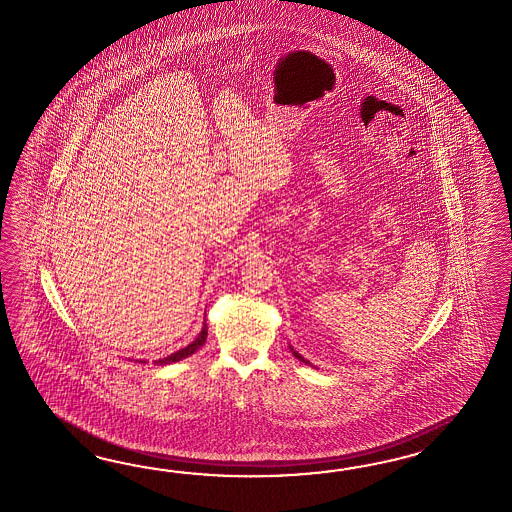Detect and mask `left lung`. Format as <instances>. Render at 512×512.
<instances>
[{"label": "left lung", "instance_id": "1", "mask_svg": "<svg viewBox=\"0 0 512 512\" xmlns=\"http://www.w3.org/2000/svg\"><path fill=\"white\" fill-rule=\"evenodd\" d=\"M291 351H293V349H291ZM293 354H295V356H297V358H299V360H301V362H306V360H304V358H302L301 354L295 353V351H293Z\"/></svg>", "mask_w": 512, "mask_h": 512}]
</instances>
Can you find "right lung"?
I'll return each instance as SVG.
<instances>
[{"mask_svg": "<svg viewBox=\"0 0 512 512\" xmlns=\"http://www.w3.org/2000/svg\"><path fill=\"white\" fill-rule=\"evenodd\" d=\"M206 338H208V327L202 328V332L198 334L197 340L193 341L191 345H187L185 349H180L178 353L171 354V356H167V358H159V360H156V364L165 366V364H171V362H178V360H182L185 356L195 353L198 347H202V345L206 343ZM141 362H145V360H141Z\"/></svg>", "mask_w": 512, "mask_h": 512, "instance_id": "obj_1", "label": "right lung"}]
</instances>
